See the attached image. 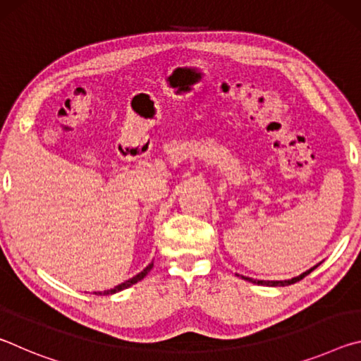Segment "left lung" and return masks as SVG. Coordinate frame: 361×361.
I'll use <instances>...</instances> for the list:
<instances>
[{"instance_id":"1","label":"left lung","mask_w":361,"mask_h":361,"mask_svg":"<svg viewBox=\"0 0 361 361\" xmlns=\"http://www.w3.org/2000/svg\"><path fill=\"white\" fill-rule=\"evenodd\" d=\"M319 266V264H317ZM317 266H314V267H310L309 271H305V272H302L301 276H298V277H293V279H290V280H255V279H250V277H243V276H240L243 280H248V282H252V283H256V285H266V286H286V285H291V283H296V282H299V280H302L305 276H309L310 272L314 271V269L317 267Z\"/></svg>"}]
</instances>
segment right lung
<instances>
[{"label": "right lung", "mask_w": 361, "mask_h": 361, "mask_svg": "<svg viewBox=\"0 0 361 361\" xmlns=\"http://www.w3.org/2000/svg\"><path fill=\"white\" fill-rule=\"evenodd\" d=\"M152 264H154V262H149L148 266H146L142 272L140 274H137L135 277H132V279H129V280H126V282H122L121 285H118V286H114V288H111V290H106V291H95V295H114V293H118V291H122V290H126V288H129V286H132V285H135L137 282H140V280H143L146 276H148V272L151 271L152 269Z\"/></svg>", "instance_id": "right-lung-1"}]
</instances>
